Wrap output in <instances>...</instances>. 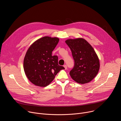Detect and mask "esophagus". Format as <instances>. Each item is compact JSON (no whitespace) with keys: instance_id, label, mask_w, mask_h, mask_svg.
<instances>
[{"instance_id":"1","label":"esophagus","mask_w":121,"mask_h":121,"mask_svg":"<svg viewBox=\"0 0 121 121\" xmlns=\"http://www.w3.org/2000/svg\"><path fill=\"white\" fill-rule=\"evenodd\" d=\"M64 67H65V70H66V69H67V65H64Z\"/></svg>"}]
</instances>
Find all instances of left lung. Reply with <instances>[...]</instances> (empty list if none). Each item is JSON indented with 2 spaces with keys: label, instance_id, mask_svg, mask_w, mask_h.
Returning a JSON list of instances; mask_svg holds the SVG:
<instances>
[{
  "label": "left lung",
  "instance_id": "1",
  "mask_svg": "<svg viewBox=\"0 0 121 121\" xmlns=\"http://www.w3.org/2000/svg\"><path fill=\"white\" fill-rule=\"evenodd\" d=\"M65 42L71 51L75 62L69 73L71 77L79 84L90 82L99 69V59L94 49L83 38L68 39Z\"/></svg>",
  "mask_w": 121,
  "mask_h": 121
}]
</instances>
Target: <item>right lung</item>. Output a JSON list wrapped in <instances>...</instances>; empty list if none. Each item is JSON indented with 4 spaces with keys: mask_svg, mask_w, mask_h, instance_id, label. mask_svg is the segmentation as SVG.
Masks as SVG:
<instances>
[{
    "mask_svg": "<svg viewBox=\"0 0 121 121\" xmlns=\"http://www.w3.org/2000/svg\"><path fill=\"white\" fill-rule=\"evenodd\" d=\"M59 41L56 37L45 36L34 42L28 49L23 68L27 78L34 85L46 87L65 69L58 65V56H52Z\"/></svg>",
    "mask_w": 121,
    "mask_h": 121,
    "instance_id": "1",
    "label": "right lung"
}]
</instances>
